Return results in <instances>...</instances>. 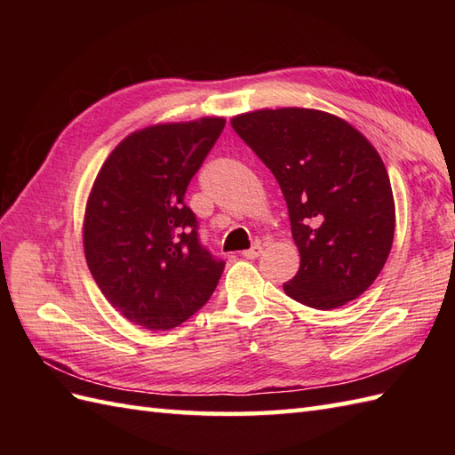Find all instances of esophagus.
Returning a JSON list of instances; mask_svg holds the SVG:
<instances>
[{"label":"esophagus","instance_id":"obj_1","mask_svg":"<svg viewBox=\"0 0 455 455\" xmlns=\"http://www.w3.org/2000/svg\"><path fill=\"white\" fill-rule=\"evenodd\" d=\"M259 254H262V246H259V244L252 246L250 250H244V252H243V256L248 258V259H254V258H258Z\"/></svg>","mask_w":455,"mask_h":455}]
</instances>
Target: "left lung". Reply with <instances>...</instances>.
<instances>
[{"mask_svg": "<svg viewBox=\"0 0 455 455\" xmlns=\"http://www.w3.org/2000/svg\"><path fill=\"white\" fill-rule=\"evenodd\" d=\"M236 134L272 170L301 266L283 291L331 311L360 297L387 262L395 199L379 152L332 113L279 108L240 113Z\"/></svg>", "mask_w": 455, "mask_h": 455, "instance_id": "obj_1", "label": "left lung"}]
</instances>
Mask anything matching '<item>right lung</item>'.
Listing matches in <instances>:
<instances>
[{"mask_svg": "<svg viewBox=\"0 0 455 455\" xmlns=\"http://www.w3.org/2000/svg\"><path fill=\"white\" fill-rule=\"evenodd\" d=\"M225 117L158 123L131 132L103 162L84 212V252L115 311L170 331L209 301L225 262L197 243L183 203Z\"/></svg>", "mask_w": 455, "mask_h": 455, "instance_id": "1", "label": "right lung"}]
</instances>
